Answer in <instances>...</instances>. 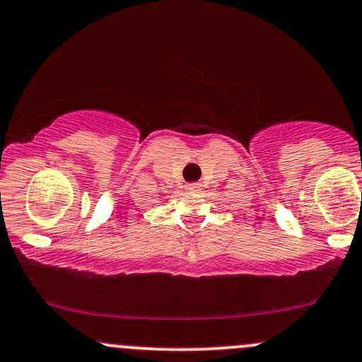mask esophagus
<instances>
[{
    "label": "esophagus",
    "mask_w": 362,
    "mask_h": 362,
    "mask_svg": "<svg viewBox=\"0 0 362 362\" xmlns=\"http://www.w3.org/2000/svg\"><path fill=\"white\" fill-rule=\"evenodd\" d=\"M185 189L190 190V192H196V190L201 189V184H199V182H192V184L185 185Z\"/></svg>",
    "instance_id": "obj_1"
}]
</instances>
